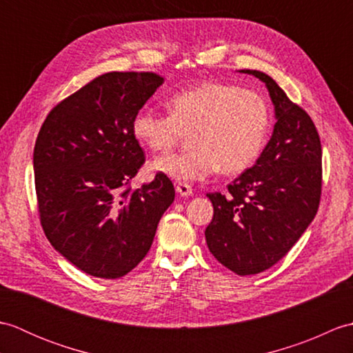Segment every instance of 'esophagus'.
Here are the masks:
<instances>
[{
    "instance_id": "1",
    "label": "esophagus",
    "mask_w": 353,
    "mask_h": 353,
    "mask_svg": "<svg viewBox=\"0 0 353 353\" xmlns=\"http://www.w3.org/2000/svg\"><path fill=\"white\" fill-rule=\"evenodd\" d=\"M176 191H177V194H181V196H183V197H188L194 192V190L191 188V185L185 183V182H179L176 185Z\"/></svg>"
}]
</instances>
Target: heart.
Masks as SVG:
<instances>
[{
	"instance_id": "b5f03b06",
	"label": "heart",
	"mask_w": 353,
	"mask_h": 353,
	"mask_svg": "<svg viewBox=\"0 0 353 353\" xmlns=\"http://www.w3.org/2000/svg\"><path fill=\"white\" fill-rule=\"evenodd\" d=\"M168 114L142 108L132 132L153 152L167 153L190 133L192 148L159 156L150 170L192 182L221 170L238 174L256 162L268 139L272 110L261 94L230 83L206 81L171 97Z\"/></svg>"
}]
</instances>
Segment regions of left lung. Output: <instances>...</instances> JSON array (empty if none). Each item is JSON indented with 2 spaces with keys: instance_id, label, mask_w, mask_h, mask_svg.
<instances>
[{
  "instance_id": "1",
  "label": "left lung",
  "mask_w": 353,
  "mask_h": 353,
  "mask_svg": "<svg viewBox=\"0 0 353 353\" xmlns=\"http://www.w3.org/2000/svg\"><path fill=\"white\" fill-rule=\"evenodd\" d=\"M241 72L264 81L277 121L253 167L228 185L226 194H208L214 219L205 236L220 264L247 276L279 262L316 216L321 197V144L311 117L272 77L253 70Z\"/></svg>"
}]
</instances>
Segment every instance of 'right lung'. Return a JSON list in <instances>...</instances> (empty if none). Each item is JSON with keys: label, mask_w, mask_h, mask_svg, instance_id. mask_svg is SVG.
Masks as SVG:
<instances>
[{"label": "right lung", "mask_w": 353, "mask_h": 353, "mask_svg": "<svg viewBox=\"0 0 353 353\" xmlns=\"http://www.w3.org/2000/svg\"><path fill=\"white\" fill-rule=\"evenodd\" d=\"M163 77L114 71L50 110L33 153L37 212L45 236L81 272L118 279L145 258L174 186L157 172L132 190L145 162L132 119Z\"/></svg>", "instance_id": "1"}]
</instances>
